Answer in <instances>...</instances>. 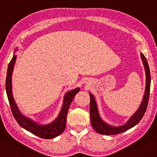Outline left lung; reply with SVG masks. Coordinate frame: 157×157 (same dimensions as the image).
I'll list each match as a JSON object with an SVG mask.
<instances>
[{"instance_id": "obj_1", "label": "left lung", "mask_w": 157, "mask_h": 157, "mask_svg": "<svg viewBox=\"0 0 157 157\" xmlns=\"http://www.w3.org/2000/svg\"><path fill=\"white\" fill-rule=\"evenodd\" d=\"M141 58L143 60V64L144 65L146 72V89L145 93L144 96V99L142 101V103L140 106L139 109L136 112L132 117L130 118V120L128 121L125 124L119 127H113L110 126L105 123L101 117L99 116L98 111H97V107L95 99L93 97V94H90V118L92 126L94 128V130L97 132L103 135H117V134L122 133L124 132L127 131L131 128L134 127L136 124H137L142 119L144 113L146 112V109L148 107V99H149L150 94V84H151V76H150V70L148 64L147 62L145 56L144 54L141 53Z\"/></svg>"}]
</instances>
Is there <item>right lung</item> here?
<instances>
[{
  "instance_id": "add662e5",
  "label": "right lung",
  "mask_w": 157,
  "mask_h": 157,
  "mask_svg": "<svg viewBox=\"0 0 157 157\" xmlns=\"http://www.w3.org/2000/svg\"><path fill=\"white\" fill-rule=\"evenodd\" d=\"M17 56L13 55L11 61L9 62L7 69V76H6V81H5V87H6V93H7L8 100H9V105L11 108V111L14 118L17 121L20 126H21L25 129L30 132L34 135L37 136L43 139H52L56 137L64 132L65 126H66V118L68 110L69 109L71 102L74 98L75 95L78 93L80 89L77 88L76 89L68 92L64 96V104H63L62 109L60 111L59 117L52 123L49 124L48 125H40L36 123L33 122L30 119H28L24 117L21 113L18 110L15 101L13 98L12 95V72L13 69L15 60Z\"/></svg>"
}]
</instances>
